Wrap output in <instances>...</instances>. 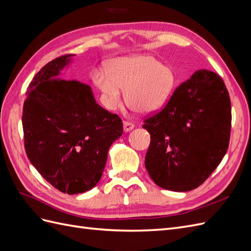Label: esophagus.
Masks as SVG:
<instances>
[{
    "label": "esophagus",
    "instance_id": "esophagus-1",
    "mask_svg": "<svg viewBox=\"0 0 251 251\" xmlns=\"http://www.w3.org/2000/svg\"><path fill=\"white\" fill-rule=\"evenodd\" d=\"M135 127V125L132 123H128V121H125L124 123V131L125 132H130Z\"/></svg>",
    "mask_w": 251,
    "mask_h": 251
}]
</instances>
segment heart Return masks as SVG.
<instances>
[{"instance_id": "heart-1", "label": "heart", "mask_w": 251, "mask_h": 251, "mask_svg": "<svg viewBox=\"0 0 251 251\" xmlns=\"http://www.w3.org/2000/svg\"><path fill=\"white\" fill-rule=\"evenodd\" d=\"M95 87L100 91L101 100L108 110L119 107L125 96L132 110L150 113L160 108L175 86L172 68L160 64L150 55L121 57L108 69H97L92 74Z\"/></svg>"}]
</instances>
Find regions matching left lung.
Listing matches in <instances>:
<instances>
[{
  "label": "left lung",
  "instance_id": "left-lung-1",
  "mask_svg": "<svg viewBox=\"0 0 251 251\" xmlns=\"http://www.w3.org/2000/svg\"><path fill=\"white\" fill-rule=\"evenodd\" d=\"M142 127L151 135L144 162L151 179L169 191H192L210 176L228 149V91L217 73L197 71Z\"/></svg>",
  "mask_w": 251,
  "mask_h": 251
}]
</instances>
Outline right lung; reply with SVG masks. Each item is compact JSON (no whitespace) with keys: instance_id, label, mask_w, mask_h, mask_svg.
<instances>
[{"instance_id":"obj_1","label":"right lung","mask_w":251,"mask_h":251,"mask_svg":"<svg viewBox=\"0 0 251 251\" xmlns=\"http://www.w3.org/2000/svg\"><path fill=\"white\" fill-rule=\"evenodd\" d=\"M74 54L51 60L35 74L23 108L25 150L43 178L59 192L78 195L100 180L121 119L95 100L92 89L60 78Z\"/></svg>"}]
</instances>
